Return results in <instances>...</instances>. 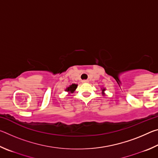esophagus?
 <instances>
[{"mask_svg":"<svg viewBox=\"0 0 158 158\" xmlns=\"http://www.w3.org/2000/svg\"><path fill=\"white\" fill-rule=\"evenodd\" d=\"M88 82H89L88 80H83V81H82V83H88Z\"/></svg>","mask_w":158,"mask_h":158,"instance_id":"34e87169","label":"esophagus"}]
</instances>
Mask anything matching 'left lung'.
<instances>
[{"instance_id":"1","label":"left lung","mask_w":158,"mask_h":158,"mask_svg":"<svg viewBox=\"0 0 158 158\" xmlns=\"http://www.w3.org/2000/svg\"><path fill=\"white\" fill-rule=\"evenodd\" d=\"M105 89H102V93L103 95H105Z\"/></svg>"}]
</instances>
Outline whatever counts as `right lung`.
Listing matches in <instances>:
<instances>
[{"label": "right lung", "mask_w": 158, "mask_h": 158, "mask_svg": "<svg viewBox=\"0 0 158 158\" xmlns=\"http://www.w3.org/2000/svg\"><path fill=\"white\" fill-rule=\"evenodd\" d=\"M77 84H73L70 85H69L68 87L66 88V89H65V91L68 92V93H73L74 91H75V90L77 89Z\"/></svg>", "instance_id": "obj_1"}]
</instances>
